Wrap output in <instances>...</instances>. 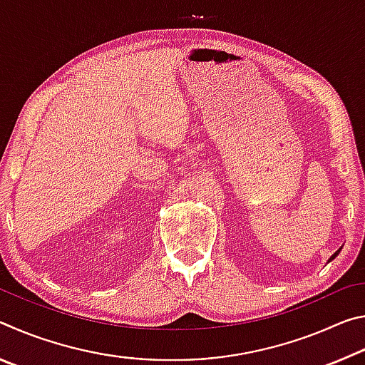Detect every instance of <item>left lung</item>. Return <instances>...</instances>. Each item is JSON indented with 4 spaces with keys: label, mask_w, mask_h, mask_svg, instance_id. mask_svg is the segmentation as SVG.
<instances>
[{
    "label": "left lung",
    "mask_w": 365,
    "mask_h": 365,
    "mask_svg": "<svg viewBox=\"0 0 365 365\" xmlns=\"http://www.w3.org/2000/svg\"><path fill=\"white\" fill-rule=\"evenodd\" d=\"M339 251H341V250H338V251H336V252H335V255H333V256H331V257H330V261H331V259H335V257H336V256H338V252H339Z\"/></svg>",
    "instance_id": "left-lung-1"
}]
</instances>
